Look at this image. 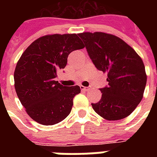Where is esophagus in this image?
Returning a JSON list of instances; mask_svg holds the SVG:
<instances>
[{
  "label": "esophagus",
  "mask_w": 157,
  "mask_h": 157,
  "mask_svg": "<svg viewBox=\"0 0 157 157\" xmlns=\"http://www.w3.org/2000/svg\"><path fill=\"white\" fill-rule=\"evenodd\" d=\"M90 87H85V86H81V90H84V91H87V90H90Z\"/></svg>",
  "instance_id": "esophagus-1"
}]
</instances>
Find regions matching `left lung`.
Returning a JSON list of instances; mask_svg holds the SVG:
<instances>
[{"instance_id":"left-lung-1","label":"left lung","mask_w":157,"mask_h":157,"mask_svg":"<svg viewBox=\"0 0 157 157\" xmlns=\"http://www.w3.org/2000/svg\"><path fill=\"white\" fill-rule=\"evenodd\" d=\"M78 36L97 69L107 74L108 86L100 89L102 98L97 103H91L93 109L107 121L124 119L144 97L147 74L141 57L112 34L87 32Z\"/></svg>"}]
</instances>
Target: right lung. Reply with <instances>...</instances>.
Masks as SVG:
<instances>
[{
  "label": "right lung",
  "instance_id": "add662e5",
  "mask_svg": "<svg viewBox=\"0 0 157 157\" xmlns=\"http://www.w3.org/2000/svg\"><path fill=\"white\" fill-rule=\"evenodd\" d=\"M85 47L78 36L53 34L34 40L21 55L13 79L16 94L28 116L39 124L53 125L71 111L78 86H63L55 81L68 54Z\"/></svg>",
  "mask_w": 157,
  "mask_h": 157
}]
</instances>
